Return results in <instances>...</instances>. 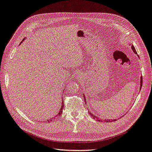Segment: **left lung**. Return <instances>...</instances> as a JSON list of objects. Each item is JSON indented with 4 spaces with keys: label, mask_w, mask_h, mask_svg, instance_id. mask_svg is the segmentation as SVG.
I'll use <instances>...</instances> for the list:
<instances>
[{
    "label": "left lung",
    "mask_w": 152,
    "mask_h": 152,
    "mask_svg": "<svg viewBox=\"0 0 152 152\" xmlns=\"http://www.w3.org/2000/svg\"><path fill=\"white\" fill-rule=\"evenodd\" d=\"M131 47H132V49L133 51L134 52V53H136H136H136V49H135V48H134V47L133 45H132ZM140 80H140V81H141V82H140V86H141V87H140V90H141V88H142V76H141V79H140ZM85 102H86V100H85ZM88 113H90V115H91L92 117H93V118H94V119H95V118H97V117H96V116L93 115V114H91L90 111H89ZM97 120H98V119H97ZM101 121V120H99V121ZM114 121H116V119H115V120H111V121L109 119V120H107V121H106V122H107V121H109V122H113Z\"/></svg>",
    "instance_id": "left-lung-1"
}]
</instances>
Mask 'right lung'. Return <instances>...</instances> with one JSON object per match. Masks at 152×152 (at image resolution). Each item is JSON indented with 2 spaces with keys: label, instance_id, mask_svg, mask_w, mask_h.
<instances>
[{
  "label": "right lung",
  "instance_id": "add662e5",
  "mask_svg": "<svg viewBox=\"0 0 152 152\" xmlns=\"http://www.w3.org/2000/svg\"><path fill=\"white\" fill-rule=\"evenodd\" d=\"M25 39V38L24 39ZM23 39L22 40V41H23ZM22 42H21L20 43H22ZM64 103L63 102H62V107H61V110H60V111H59V113H58V114L57 115H56V117H57V116L58 115H60L61 114H62V109H63V108H64V104H63ZM55 117H54V118H50V119H49V120H48V121H47V122H48V123H49V122H51L53 119H55Z\"/></svg>",
  "mask_w": 152,
  "mask_h": 152
}]
</instances>
